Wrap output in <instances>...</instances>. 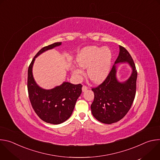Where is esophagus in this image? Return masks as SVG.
Masks as SVG:
<instances>
[{"label":"esophagus","instance_id":"1","mask_svg":"<svg viewBox=\"0 0 160 160\" xmlns=\"http://www.w3.org/2000/svg\"><path fill=\"white\" fill-rule=\"evenodd\" d=\"M87 88H88L87 86H86V85H83V87H82V91H83V92H85V90H87Z\"/></svg>","mask_w":160,"mask_h":160}]
</instances>
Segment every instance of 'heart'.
I'll use <instances>...</instances> for the list:
<instances>
[{"label":"heart","instance_id":"1","mask_svg":"<svg viewBox=\"0 0 160 160\" xmlns=\"http://www.w3.org/2000/svg\"><path fill=\"white\" fill-rule=\"evenodd\" d=\"M77 62L82 68H87L89 78L94 82H101L108 76L111 65L112 52L108 48L90 46L83 49L77 56ZM75 73L82 75L83 72L79 68Z\"/></svg>","mask_w":160,"mask_h":160}]
</instances>
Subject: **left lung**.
I'll return each instance as SVG.
<instances>
[{
  "instance_id": "1",
  "label": "left lung",
  "mask_w": 160,
  "mask_h": 160,
  "mask_svg": "<svg viewBox=\"0 0 160 160\" xmlns=\"http://www.w3.org/2000/svg\"><path fill=\"white\" fill-rule=\"evenodd\" d=\"M120 54L115 64L128 62L132 68V73L124 83L116 78V66H112L106 79L98 87L92 88L94 94L90 106L96 119L101 123L111 124L122 120L130 109L136 93L138 77L135 63L127 50L120 45Z\"/></svg>"
}]
</instances>
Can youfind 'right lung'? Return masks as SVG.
<instances>
[{
	"label": "right lung",
	"instance_id": "add662e5",
	"mask_svg": "<svg viewBox=\"0 0 160 160\" xmlns=\"http://www.w3.org/2000/svg\"><path fill=\"white\" fill-rule=\"evenodd\" d=\"M61 44V42H55L41 49L32 59L28 70L27 87L32 108L41 120L54 125L61 123L70 117L82 93V85L64 82L51 90L42 89L34 81L32 66L35 58L39 54Z\"/></svg>",
	"mask_w": 160,
	"mask_h": 160
}]
</instances>
